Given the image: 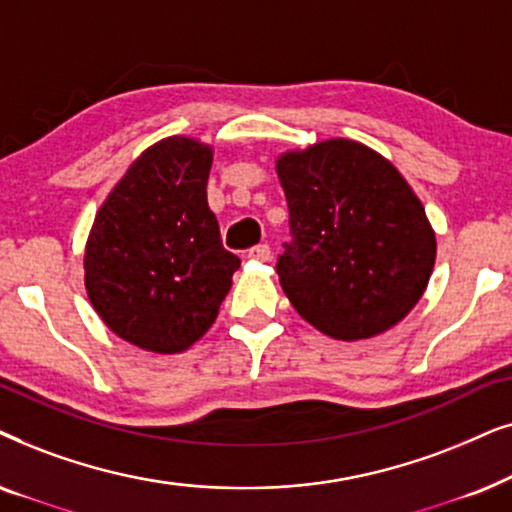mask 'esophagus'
Masks as SVG:
<instances>
[{"mask_svg": "<svg viewBox=\"0 0 512 512\" xmlns=\"http://www.w3.org/2000/svg\"><path fill=\"white\" fill-rule=\"evenodd\" d=\"M248 257H250V260H255V262H269L271 260V248L267 243H260V245H255V248L248 250Z\"/></svg>", "mask_w": 512, "mask_h": 512, "instance_id": "esophagus-1", "label": "esophagus"}]
</instances>
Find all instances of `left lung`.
<instances>
[{"instance_id": "8db88e82", "label": "left lung", "mask_w": 512, "mask_h": 512, "mask_svg": "<svg viewBox=\"0 0 512 512\" xmlns=\"http://www.w3.org/2000/svg\"><path fill=\"white\" fill-rule=\"evenodd\" d=\"M292 243L276 264L318 332L356 342L398 325L424 295L435 231L400 170L363 142L330 138L276 159Z\"/></svg>"}]
</instances>
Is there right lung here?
<instances>
[{"instance_id":"1","label":"right lung","mask_w":512,"mask_h":512,"mask_svg":"<svg viewBox=\"0 0 512 512\" xmlns=\"http://www.w3.org/2000/svg\"><path fill=\"white\" fill-rule=\"evenodd\" d=\"M213 147L173 135L147 147L107 194L84 252V283L114 335L152 353H180L215 323L231 276L208 208Z\"/></svg>"}]
</instances>
